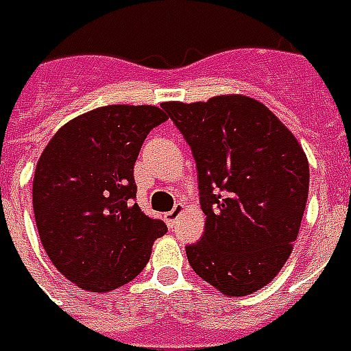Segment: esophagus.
<instances>
[{"label":"esophagus","mask_w":351,"mask_h":351,"mask_svg":"<svg viewBox=\"0 0 351 351\" xmlns=\"http://www.w3.org/2000/svg\"><path fill=\"white\" fill-rule=\"evenodd\" d=\"M185 211V206L183 204H176L173 206V210L168 211V213H164V221H166V225L170 228H173V225H176V221L180 219V215Z\"/></svg>","instance_id":"obj_1"}]
</instances>
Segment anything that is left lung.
Here are the masks:
<instances>
[{"instance_id": "left-lung-1", "label": "left lung", "mask_w": 351, "mask_h": 351, "mask_svg": "<svg viewBox=\"0 0 351 351\" xmlns=\"http://www.w3.org/2000/svg\"><path fill=\"white\" fill-rule=\"evenodd\" d=\"M198 170L204 236L189 265L228 297L274 280L293 251L310 185L308 158L270 109L242 94L164 101Z\"/></svg>"}]
</instances>
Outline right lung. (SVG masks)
Returning <instances> with one entry per match:
<instances>
[{"label": "right lung", "mask_w": 351, "mask_h": 351, "mask_svg": "<svg viewBox=\"0 0 351 351\" xmlns=\"http://www.w3.org/2000/svg\"><path fill=\"white\" fill-rule=\"evenodd\" d=\"M166 119L155 106L92 109L64 124L37 160L39 238L52 265L81 289L108 293L132 282L168 230L134 204L136 158Z\"/></svg>", "instance_id": "1"}]
</instances>
